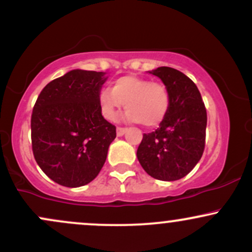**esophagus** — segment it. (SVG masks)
<instances>
[{
    "mask_svg": "<svg viewBox=\"0 0 252 252\" xmlns=\"http://www.w3.org/2000/svg\"><path fill=\"white\" fill-rule=\"evenodd\" d=\"M126 128H122V126H117V136H123L126 134Z\"/></svg>",
    "mask_w": 252,
    "mask_h": 252,
    "instance_id": "obj_1",
    "label": "esophagus"
}]
</instances>
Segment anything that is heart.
<instances>
[{"label": "heart", "mask_w": 252, "mask_h": 252, "mask_svg": "<svg viewBox=\"0 0 252 252\" xmlns=\"http://www.w3.org/2000/svg\"><path fill=\"white\" fill-rule=\"evenodd\" d=\"M98 102L106 120L116 121L126 104L129 121L154 128L162 123L168 114L170 97L163 84L142 77L124 76L115 80L110 90H102Z\"/></svg>", "instance_id": "obj_1"}]
</instances>
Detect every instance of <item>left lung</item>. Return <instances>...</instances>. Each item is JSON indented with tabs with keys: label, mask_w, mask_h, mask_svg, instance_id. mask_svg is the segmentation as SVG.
Wrapping results in <instances>:
<instances>
[{
	"label": "left lung",
	"mask_w": 252,
	"mask_h": 252,
	"mask_svg": "<svg viewBox=\"0 0 252 252\" xmlns=\"http://www.w3.org/2000/svg\"><path fill=\"white\" fill-rule=\"evenodd\" d=\"M149 73L166 85L170 105L160 126L143 134L136 154L150 176L175 181L189 174L201 158L206 138V108L195 84L182 72L162 66Z\"/></svg>",
	"instance_id": "obj_1"
}]
</instances>
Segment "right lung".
<instances>
[{
    "instance_id": "obj_1",
    "label": "right lung",
    "mask_w": 252,
    "mask_h": 252,
    "mask_svg": "<svg viewBox=\"0 0 252 252\" xmlns=\"http://www.w3.org/2000/svg\"><path fill=\"white\" fill-rule=\"evenodd\" d=\"M103 72L72 70L48 83L31 118L34 158L48 178L80 187L98 175L116 137V126L102 116L98 96Z\"/></svg>"
}]
</instances>
